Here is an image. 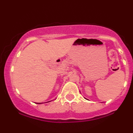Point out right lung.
I'll use <instances>...</instances> for the list:
<instances>
[{
  "label": "right lung",
  "mask_w": 133,
  "mask_h": 133,
  "mask_svg": "<svg viewBox=\"0 0 133 133\" xmlns=\"http://www.w3.org/2000/svg\"><path fill=\"white\" fill-rule=\"evenodd\" d=\"M46 103H47V102H46ZM41 103H37V104H41Z\"/></svg>",
  "instance_id": "1"
}]
</instances>
